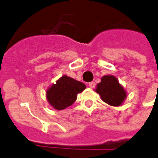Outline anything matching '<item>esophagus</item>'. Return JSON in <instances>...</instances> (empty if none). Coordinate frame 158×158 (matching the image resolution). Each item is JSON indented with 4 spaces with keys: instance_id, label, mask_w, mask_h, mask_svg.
<instances>
[{
    "instance_id": "obj_1",
    "label": "esophagus",
    "mask_w": 158,
    "mask_h": 158,
    "mask_svg": "<svg viewBox=\"0 0 158 158\" xmlns=\"http://www.w3.org/2000/svg\"><path fill=\"white\" fill-rule=\"evenodd\" d=\"M88 85H89V87L90 88H95V86H96V83L94 82V81H90V82H89Z\"/></svg>"
}]
</instances>
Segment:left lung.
I'll return each instance as SVG.
<instances>
[{"mask_svg":"<svg viewBox=\"0 0 158 158\" xmlns=\"http://www.w3.org/2000/svg\"><path fill=\"white\" fill-rule=\"evenodd\" d=\"M96 91L102 101L113 106H120L126 97L125 90L114 76H105L97 85Z\"/></svg>","mask_w":158,"mask_h":158,"instance_id":"1","label":"left lung"}]
</instances>
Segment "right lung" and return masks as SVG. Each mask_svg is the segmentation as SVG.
I'll return each instance as SVG.
<instances>
[{"label": "right lung", "mask_w": 158, "mask_h": 158, "mask_svg": "<svg viewBox=\"0 0 158 158\" xmlns=\"http://www.w3.org/2000/svg\"><path fill=\"white\" fill-rule=\"evenodd\" d=\"M85 89L84 83L63 76L48 89L47 91L48 101L57 110H64L72 106L77 98L78 93Z\"/></svg>", "instance_id": "1"}]
</instances>
